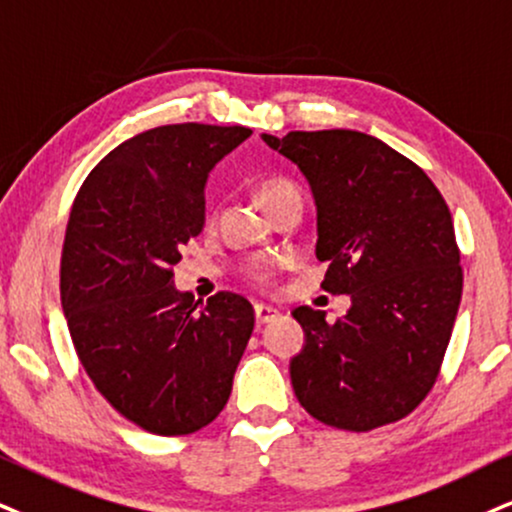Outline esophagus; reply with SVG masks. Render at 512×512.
<instances>
[{
  "label": "esophagus",
  "instance_id": "34e87169",
  "mask_svg": "<svg viewBox=\"0 0 512 512\" xmlns=\"http://www.w3.org/2000/svg\"><path fill=\"white\" fill-rule=\"evenodd\" d=\"M254 315H256V323L258 325H266L270 320L277 318V311L273 306H266V304H256L254 306Z\"/></svg>",
  "mask_w": 512,
  "mask_h": 512
}]
</instances>
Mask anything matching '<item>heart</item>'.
Returning <instances> with one entry per match:
<instances>
[{
    "label": "heart",
    "mask_w": 512,
    "mask_h": 512,
    "mask_svg": "<svg viewBox=\"0 0 512 512\" xmlns=\"http://www.w3.org/2000/svg\"><path fill=\"white\" fill-rule=\"evenodd\" d=\"M282 194H299V189H296L294 182L289 180H282V178H273V180H266L258 189V199H261V204L266 206L270 201L282 197ZM251 280L258 282V285H266L268 282V273L266 270H254L251 273Z\"/></svg>",
    "instance_id": "obj_1"
}]
</instances>
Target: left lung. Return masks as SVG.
Segmentation results:
<instances>
[{
    "label": "left lung",
    "mask_w": 512,
    "mask_h": 512,
    "mask_svg": "<svg viewBox=\"0 0 512 512\" xmlns=\"http://www.w3.org/2000/svg\"><path fill=\"white\" fill-rule=\"evenodd\" d=\"M299 166L318 208L323 289L349 294L337 323L299 306L306 344L292 358L296 399L337 430L406 418L439 377L463 294L451 211L413 161L356 130L263 135Z\"/></svg>",
    "instance_id": "1"
}]
</instances>
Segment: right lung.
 I'll list each match as a JSON object with an SVG mask.
<instances>
[{
	"label": "right lung",
	"mask_w": 512,
	"mask_h": 512,
	"mask_svg": "<svg viewBox=\"0 0 512 512\" xmlns=\"http://www.w3.org/2000/svg\"><path fill=\"white\" fill-rule=\"evenodd\" d=\"M251 135L178 123L118 144L82 182L61 251V306L75 353L123 418L161 437L218 418L254 332L244 296L199 306L173 287L180 246L204 227L208 173Z\"/></svg>",
	"instance_id": "obj_1"
}]
</instances>
